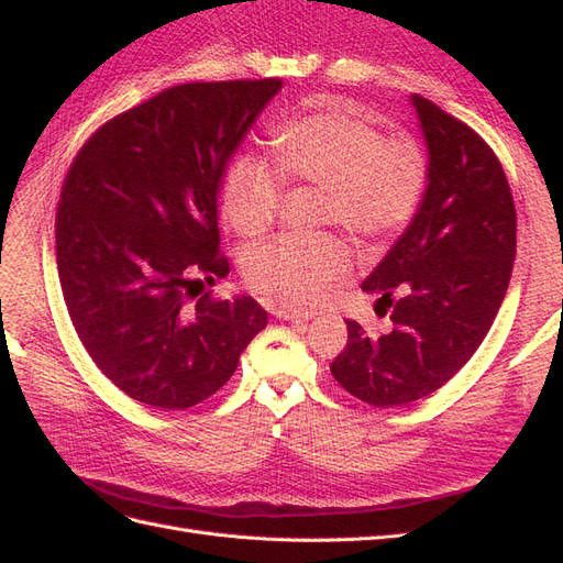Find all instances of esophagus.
<instances>
[{
	"label": "esophagus",
	"instance_id": "esophagus-1",
	"mask_svg": "<svg viewBox=\"0 0 563 563\" xmlns=\"http://www.w3.org/2000/svg\"><path fill=\"white\" fill-rule=\"evenodd\" d=\"M317 312L312 310H300V308H288V305H282V308H275V317L286 319V321H300V319H312Z\"/></svg>",
	"mask_w": 563,
	"mask_h": 563
}]
</instances>
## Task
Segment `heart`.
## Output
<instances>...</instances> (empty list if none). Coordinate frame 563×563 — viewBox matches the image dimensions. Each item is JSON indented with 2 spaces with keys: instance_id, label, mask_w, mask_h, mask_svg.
Returning <instances> with one entry per match:
<instances>
[{
  "instance_id": "heart-1",
  "label": "heart",
  "mask_w": 563,
  "mask_h": 563,
  "mask_svg": "<svg viewBox=\"0 0 563 563\" xmlns=\"http://www.w3.org/2000/svg\"><path fill=\"white\" fill-rule=\"evenodd\" d=\"M275 166L236 155L223 176V216L242 236L265 234L279 216L284 180L321 187V220L362 242L401 230L420 207L428 162L416 141L383 135L368 119L333 98H319L272 133ZM350 267V251L333 234H284L255 246L244 277L279 302H312Z\"/></svg>"
}]
</instances>
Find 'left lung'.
I'll use <instances>...</instances> for the list:
<instances>
[{"label":"left lung","instance_id":"1","mask_svg":"<svg viewBox=\"0 0 563 563\" xmlns=\"http://www.w3.org/2000/svg\"><path fill=\"white\" fill-rule=\"evenodd\" d=\"M428 145V187L406 232L362 288L378 296L389 331L373 338L347 319L333 378L371 406L432 395L482 345L507 294L517 211L493 150L432 100L411 96Z\"/></svg>","mask_w":563,"mask_h":563}]
</instances>
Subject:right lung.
Returning a JSON list of instances; mask_svg holds the SVG:
<instances>
[{
	"instance_id": "obj_1",
	"label": "right lung",
	"mask_w": 563,
	"mask_h": 563,
	"mask_svg": "<svg viewBox=\"0 0 563 563\" xmlns=\"http://www.w3.org/2000/svg\"><path fill=\"white\" fill-rule=\"evenodd\" d=\"M282 79L178 84L117 114L84 143L56 213L67 312L96 366L129 395L183 411L223 387L267 327L223 279L218 190Z\"/></svg>"
}]
</instances>
